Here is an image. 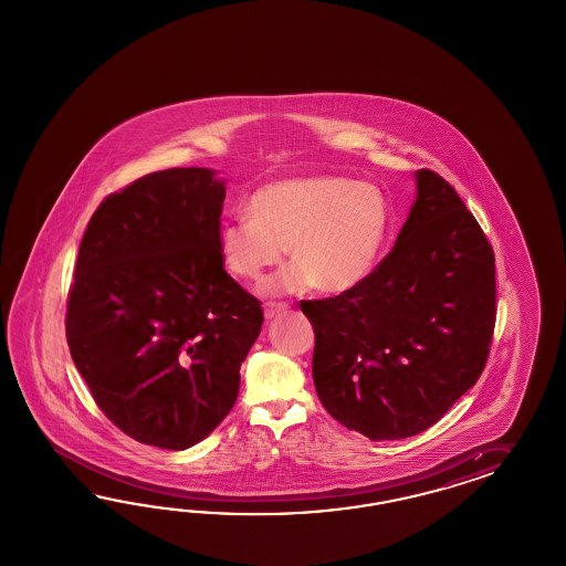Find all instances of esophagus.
Here are the masks:
<instances>
[{"mask_svg": "<svg viewBox=\"0 0 566 566\" xmlns=\"http://www.w3.org/2000/svg\"><path fill=\"white\" fill-rule=\"evenodd\" d=\"M286 311H289L286 303H268V305H265V319L280 317V315H284Z\"/></svg>", "mask_w": 566, "mask_h": 566, "instance_id": "obj_1", "label": "esophagus"}]
</instances>
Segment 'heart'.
Segmentation results:
<instances>
[{
  "label": "heart",
  "instance_id": "b5f03b06",
  "mask_svg": "<svg viewBox=\"0 0 566 566\" xmlns=\"http://www.w3.org/2000/svg\"><path fill=\"white\" fill-rule=\"evenodd\" d=\"M247 213L249 220L220 226V258L230 274L255 282L291 247L294 263L268 282L270 294L357 289L374 272L392 222L384 190L346 176L270 182L251 195Z\"/></svg>",
  "mask_w": 566,
  "mask_h": 566
}]
</instances>
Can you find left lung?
<instances>
[{"label": "left lung", "instance_id": "obj_1", "mask_svg": "<svg viewBox=\"0 0 566 566\" xmlns=\"http://www.w3.org/2000/svg\"><path fill=\"white\" fill-rule=\"evenodd\" d=\"M392 251L357 289L303 301L313 381L336 421L374 442L431 428L475 386L496 324L494 251L457 190L415 171Z\"/></svg>", "mask_w": 566, "mask_h": 566}]
</instances>
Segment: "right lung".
<instances>
[{
    "label": "right lung",
    "instance_id": "add662e5",
    "mask_svg": "<svg viewBox=\"0 0 566 566\" xmlns=\"http://www.w3.org/2000/svg\"><path fill=\"white\" fill-rule=\"evenodd\" d=\"M226 185L154 171L86 226L69 292L70 355L105 417L143 444L185 450L237 402L263 311L223 270Z\"/></svg>",
    "mask_w": 566,
    "mask_h": 566
}]
</instances>
